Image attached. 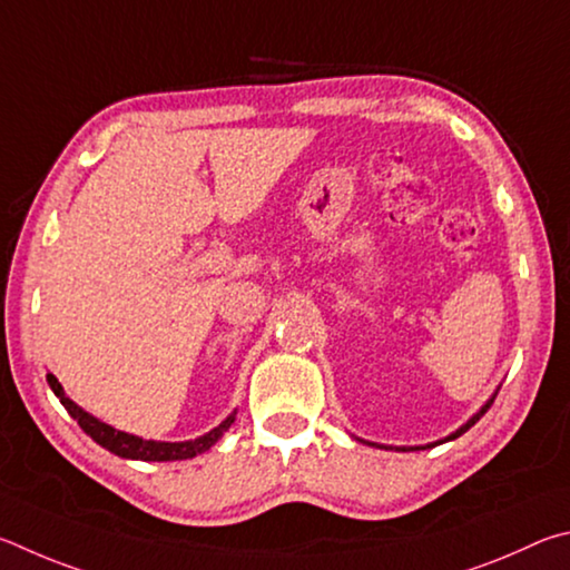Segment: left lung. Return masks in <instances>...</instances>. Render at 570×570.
<instances>
[{"label": "left lung", "instance_id": "1", "mask_svg": "<svg viewBox=\"0 0 570 570\" xmlns=\"http://www.w3.org/2000/svg\"><path fill=\"white\" fill-rule=\"evenodd\" d=\"M495 397V395H493ZM493 397H491V401H488L483 407H481V411H478L473 417H471V421H468L465 425H461V428H458V431L455 433H451V435H448V438H443V441H435V443H428V445H411V448H395V451H425V448H433V445H441V443H448V441H455V438L458 435H463L465 431H468V428H473L478 421H481V417L485 415V411H488V407H491L493 405ZM371 445H375V443H371ZM377 448H385V445H377Z\"/></svg>", "mask_w": 570, "mask_h": 570}]
</instances>
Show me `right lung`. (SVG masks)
<instances>
[{"mask_svg": "<svg viewBox=\"0 0 570 570\" xmlns=\"http://www.w3.org/2000/svg\"><path fill=\"white\" fill-rule=\"evenodd\" d=\"M47 383L52 387V393L59 397V403L67 407V413L75 417L79 423V428L92 438L95 443H99L102 448H107L109 453H115L119 458H129V461H187V458H195L199 453H205L213 448L219 438L225 435V431L229 425L235 423L237 411L229 413L223 423L213 431L195 438V441H183V443H163V441H145L139 435H129L125 431H117V428L107 425L102 421H97L95 415H89L87 411H82L75 401H69L65 395V387L59 385L57 377L52 373H47Z\"/></svg>", "mask_w": 570, "mask_h": 570, "instance_id": "1", "label": "right lung"}]
</instances>
